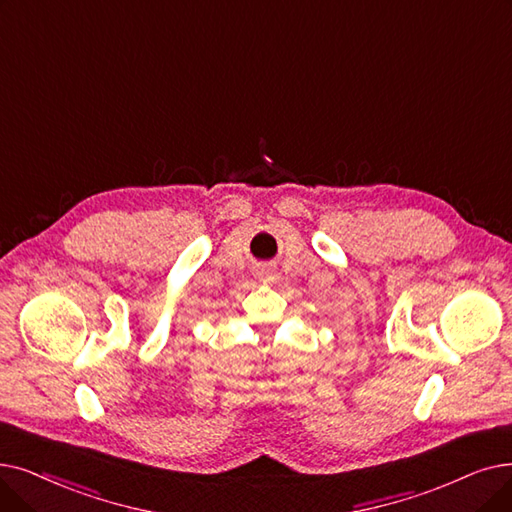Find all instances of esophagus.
Returning <instances> with one entry per match:
<instances>
[{"label": "esophagus", "instance_id": "1", "mask_svg": "<svg viewBox=\"0 0 512 512\" xmlns=\"http://www.w3.org/2000/svg\"><path fill=\"white\" fill-rule=\"evenodd\" d=\"M255 274H257V278L263 280V282H272L274 276H276V272H274L272 268H268V265H261V268H257Z\"/></svg>", "mask_w": 512, "mask_h": 512}]
</instances>
